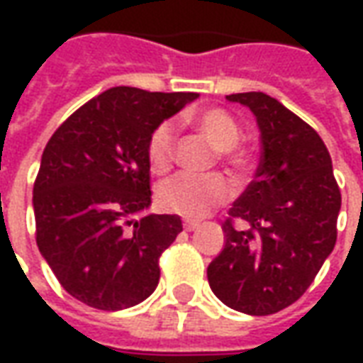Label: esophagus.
Segmentation results:
<instances>
[{"mask_svg": "<svg viewBox=\"0 0 363 363\" xmlns=\"http://www.w3.org/2000/svg\"><path fill=\"white\" fill-rule=\"evenodd\" d=\"M182 225H184V229H186V231H194V229H198L200 228V225H198L196 221H184V223H182Z\"/></svg>", "mask_w": 363, "mask_h": 363, "instance_id": "esophagus-1", "label": "esophagus"}]
</instances>
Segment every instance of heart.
Wrapping results in <instances>:
<instances>
[{"label":"heart","mask_w":363,"mask_h":363,"mask_svg":"<svg viewBox=\"0 0 363 363\" xmlns=\"http://www.w3.org/2000/svg\"><path fill=\"white\" fill-rule=\"evenodd\" d=\"M192 124L216 150L221 151L223 161L233 173L241 174L247 171L249 153L235 147L241 138V128L229 112L221 108H210L194 116ZM174 143H177V135L171 122L159 124L150 135L147 159H150L151 171L155 174H163L171 169L174 159ZM229 196H231V186L220 174L204 177V179L192 174H177L161 184L157 194L159 204L165 210L190 220L206 218L216 208L225 204Z\"/></svg>","instance_id":"heart-1"}]
</instances>
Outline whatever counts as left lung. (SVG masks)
<instances>
[{
	"label": "left lung",
	"instance_id": "1",
	"mask_svg": "<svg viewBox=\"0 0 363 363\" xmlns=\"http://www.w3.org/2000/svg\"><path fill=\"white\" fill-rule=\"evenodd\" d=\"M225 99L255 114L262 153L255 181L221 225L225 245L208 281L231 309L272 315L303 296L335 249L340 190L327 145L307 122L267 93Z\"/></svg>",
	"mask_w": 363,
	"mask_h": 363
}]
</instances>
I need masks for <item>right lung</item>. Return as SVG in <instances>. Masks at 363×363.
<instances>
[{"label": "right lung", "instance_id": "right-lung-1", "mask_svg": "<svg viewBox=\"0 0 363 363\" xmlns=\"http://www.w3.org/2000/svg\"><path fill=\"white\" fill-rule=\"evenodd\" d=\"M196 93L112 87L69 116L44 147L33 189L36 245L82 303L120 311L159 284V257L182 231L151 206L147 142Z\"/></svg>", "mask_w": 363, "mask_h": 363}]
</instances>
